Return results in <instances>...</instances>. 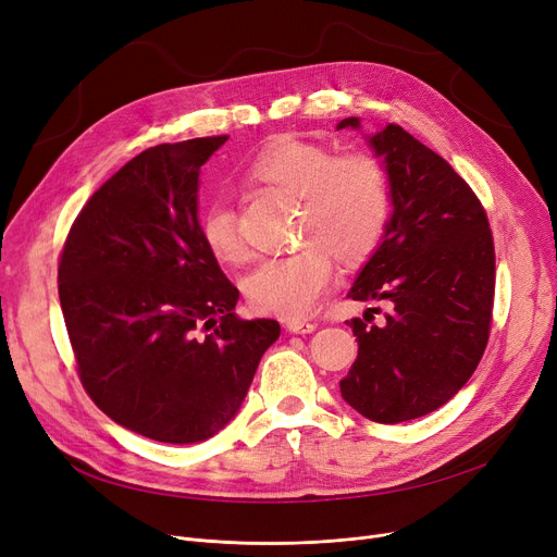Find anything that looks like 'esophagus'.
Listing matches in <instances>:
<instances>
[{
    "instance_id": "obj_1",
    "label": "esophagus",
    "mask_w": 557,
    "mask_h": 557,
    "mask_svg": "<svg viewBox=\"0 0 557 557\" xmlns=\"http://www.w3.org/2000/svg\"><path fill=\"white\" fill-rule=\"evenodd\" d=\"M286 330L290 334H311V332H315V323H309V320L290 318V320H286Z\"/></svg>"
}]
</instances>
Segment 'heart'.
<instances>
[{
  "instance_id": "b5f03b06",
  "label": "heart",
  "mask_w": 557,
  "mask_h": 557,
  "mask_svg": "<svg viewBox=\"0 0 557 557\" xmlns=\"http://www.w3.org/2000/svg\"><path fill=\"white\" fill-rule=\"evenodd\" d=\"M250 173L300 198V237L307 244L259 259L242 280L244 294L257 311L309 315L334 277L332 250L343 261H359L382 239L391 214L388 171L370 153L334 156L323 144L280 137L252 160ZM200 237L219 261L244 257L237 212L225 198L205 208Z\"/></svg>"
}]
</instances>
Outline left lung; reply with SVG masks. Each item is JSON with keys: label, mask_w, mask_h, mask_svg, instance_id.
I'll use <instances>...</instances> for the list:
<instances>
[{"label": "left lung", "mask_w": 557, "mask_h": 557, "mask_svg": "<svg viewBox=\"0 0 557 557\" xmlns=\"http://www.w3.org/2000/svg\"><path fill=\"white\" fill-rule=\"evenodd\" d=\"M341 128H361L347 116ZM382 158L393 214L347 298L384 300L379 325L347 320L359 357L341 379L363 418L397 424L447 404L474 374L490 336L494 244L476 194L429 146L397 124L368 135Z\"/></svg>", "instance_id": "left-lung-1"}]
</instances>
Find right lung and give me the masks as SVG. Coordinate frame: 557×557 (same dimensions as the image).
Instances as JSON below:
<instances>
[{
	"instance_id": "obj_1",
	"label": "right lung",
	"mask_w": 557,
	"mask_h": 557,
	"mask_svg": "<svg viewBox=\"0 0 557 557\" xmlns=\"http://www.w3.org/2000/svg\"><path fill=\"white\" fill-rule=\"evenodd\" d=\"M225 139L160 144L124 164L85 202L58 267L83 388L158 443L227 426L280 338L277 320L234 313L239 290L200 237V166Z\"/></svg>"
}]
</instances>
